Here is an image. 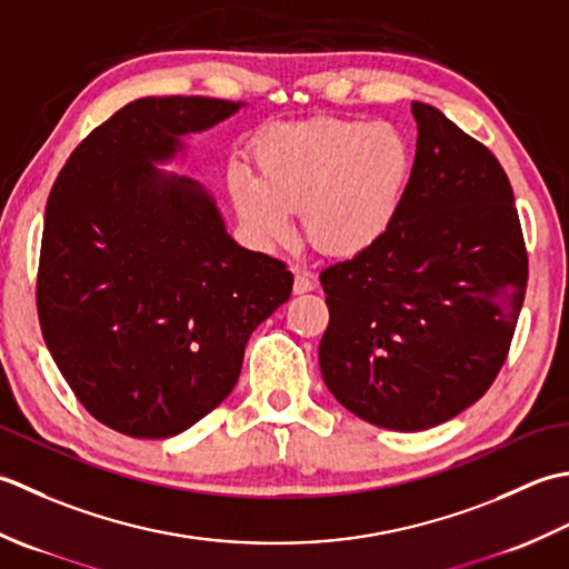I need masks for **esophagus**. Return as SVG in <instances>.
<instances>
[{"label":"esophagus","mask_w":569,"mask_h":569,"mask_svg":"<svg viewBox=\"0 0 569 569\" xmlns=\"http://www.w3.org/2000/svg\"><path fill=\"white\" fill-rule=\"evenodd\" d=\"M311 289H315L311 277L305 274V272H297L295 274V295H305V292H311Z\"/></svg>","instance_id":"obj_1"}]
</instances>
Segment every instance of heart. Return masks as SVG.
Wrapping results in <instances>:
<instances>
[{"mask_svg":"<svg viewBox=\"0 0 569 569\" xmlns=\"http://www.w3.org/2000/svg\"><path fill=\"white\" fill-rule=\"evenodd\" d=\"M410 164L396 127L321 118L264 137L254 149L258 179H230V199L260 246L292 238V213L301 211L307 238L346 258L373 246L396 220Z\"/></svg>","mask_w":569,"mask_h":569,"instance_id":"1","label":"heart"}]
</instances>
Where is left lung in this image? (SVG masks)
<instances>
[{
    "mask_svg": "<svg viewBox=\"0 0 569 569\" xmlns=\"http://www.w3.org/2000/svg\"><path fill=\"white\" fill-rule=\"evenodd\" d=\"M400 211L373 246L321 270L327 388L398 432L442 425L483 398L506 363L528 250L503 167L425 102Z\"/></svg>",
    "mask_w": 569,
    "mask_h": 569,
    "instance_id": "8db88e82",
    "label": "left lung"
}]
</instances>
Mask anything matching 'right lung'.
Instances as JSON below:
<instances>
[{"mask_svg": "<svg viewBox=\"0 0 569 569\" xmlns=\"http://www.w3.org/2000/svg\"><path fill=\"white\" fill-rule=\"evenodd\" d=\"M238 108L127 102L73 149L46 201L43 341L80 405L127 437H173L216 410L250 333L292 295L287 264L242 250L201 183L154 169Z\"/></svg>", "mask_w": 569, "mask_h": 569, "instance_id": "right-lung-1", "label": "right lung"}]
</instances>
